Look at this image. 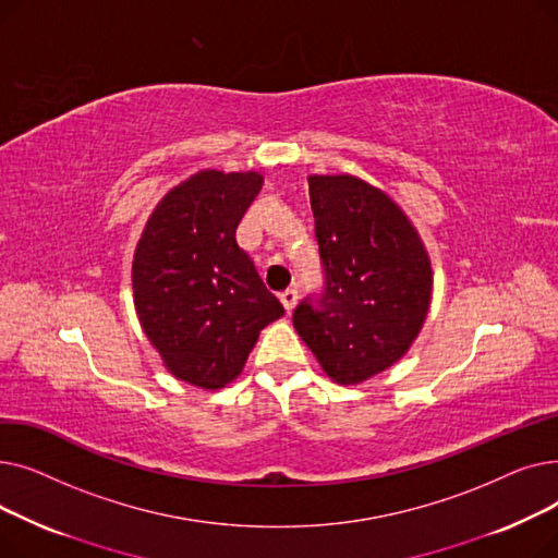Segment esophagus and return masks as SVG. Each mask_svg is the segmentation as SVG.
Here are the masks:
<instances>
[{
    "mask_svg": "<svg viewBox=\"0 0 558 558\" xmlns=\"http://www.w3.org/2000/svg\"><path fill=\"white\" fill-rule=\"evenodd\" d=\"M296 301H299V291H296V289H284L282 294H280V303H282V307H284L287 312L294 310Z\"/></svg>",
    "mask_w": 558,
    "mask_h": 558,
    "instance_id": "34e87169",
    "label": "esophagus"
}]
</instances>
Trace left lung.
I'll return each instance as SVG.
<instances>
[{"label":"left lung","instance_id":"obj_1","mask_svg":"<svg viewBox=\"0 0 558 558\" xmlns=\"http://www.w3.org/2000/svg\"><path fill=\"white\" fill-rule=\"evenodd\" d=\"M326 289L294 310V328L337 385L393 366L432 303V264L400 205L357 175H310Z\"/></svg>","mask_w":558,"mask_h":558}]
</instances>
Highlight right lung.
<instances>
[{
  "instance_id": "1",
  "label": "right lung",
  "mask_w": 558,
  "mask_h": 558,
  "mask_svg": "<svg viewBox=\"0 0 558 558\" xmlns=\"http://www.w3.org/2000/svg\"><path fill=\"white\" fill-rule=\"evenodd\" d=\"M262 183L257 171L190 175L156 205L133 255L146 339L173 377L201 389L232 383L259 330L284 314L234 238Z\"/></svg>"
}]
</instances>
